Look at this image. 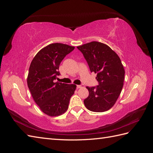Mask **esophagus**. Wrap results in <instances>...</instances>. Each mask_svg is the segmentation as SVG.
Wrapping results in <instances>:
<instances>
[{
  "instance_id": "obj_1",
  "label": "esophagus",
  "mask_w": 153,
  "mask_h": 153,
  "mask_svg": "<svg viewBox=\"0 0 153 153\" xmlns=\"http://www.w3.org/2000/svg\"><path fill=\"white\" fill-rule=\"evenodd\" d=\"M76 87L78 88V89H80V88H83V87H84V85H83V84L77 85H76Z\"/></svg>"
}]
</instances>
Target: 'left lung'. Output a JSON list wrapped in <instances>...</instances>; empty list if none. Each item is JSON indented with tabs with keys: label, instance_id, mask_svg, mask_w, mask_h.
<instances>
[{
	"label": "left lung",
	"instance_id": "obj_1",
	"mask_svg": "<svg viewBox=\"0 0 153 153\" xmlns=\"http://www.w3.org/2000/svg\"><path fill=\"white\" fill-rule=\"evenodd\" d=\"M84 55L91 72L97 74L98 85L86 87L89 94L84 100L86 108L92 112L108 110L121 94L124 79V69L121 59L108 45L92 41L77 47Z\"/></svg>",
	"mask_w": 153,
	"mask_h": 153
}]
</instances>
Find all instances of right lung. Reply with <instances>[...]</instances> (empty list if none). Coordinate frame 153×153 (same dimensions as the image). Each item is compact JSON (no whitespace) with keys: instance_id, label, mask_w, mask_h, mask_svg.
<instances>
[{"instance_id":"add662e5","label":"right lung","mask_w":153,"mask_h":153,"mask_svg":"<svg viewBox=\"0 0 153 153\" xmlns=\"http://www.w3.org/2000/svg\"><path fill=\"white\" fill-rule=\"evenodd\" d=\"M75 47L62 43H52L41 49L30 63L27 85L32 98L43 112L58 116L67 110L76 85L55 82L61 75L59 65Z\"/></svg>"}]
</instances>
